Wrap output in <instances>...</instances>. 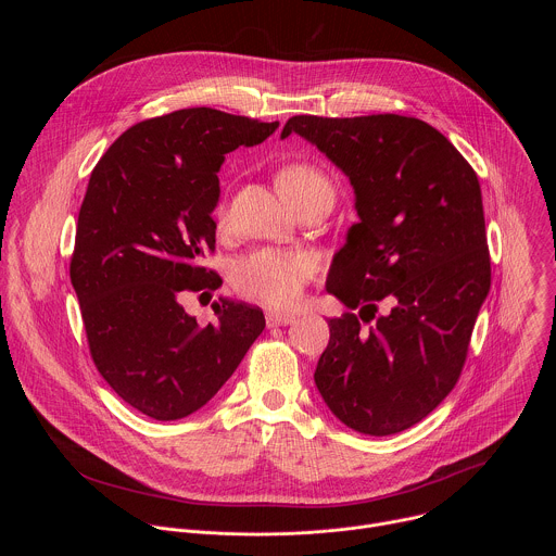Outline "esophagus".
<instances>
[{
    "label": "esophagus",
    "mask_w": 556,
    "mask_h": 556,
    "mask_svg": "<svg viewBox=\"0 0 556 556\" xmlns=\"http://www.w3.org/2000/svg\"><path fill=\"white\" fill-rule=\"evenodd\" d=\"M296 316L294 314H286V312H266V324L268 328H277V326H290L294 324Z\"/></svg>",
    "instance_id": "34e87169"
}]
</instances>
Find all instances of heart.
<instances>
[{"label":"heart","instance_id":"1","mask_svg":"<svg viewBox=\"0 0 556 556\" xmlns=\"http://www.w3.org/2000/svg\"><path fill=\"white\" fill-rule=\"evenodd\" d=\"M279 189L290 200L307 189H332L328 178L309 165H288L279 172ZM217 217L224 219V206L217 208ZM314 275V262L305 253L262 249L232 268V283L244 296L262 301L270 307H292L299 303L307 281Z\"/></svg>","mask_w":556,"mask_h":556}]
</instances>
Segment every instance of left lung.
<instances>
[{
  "label": "left lung",
  "instance_id": "1",
  "mask_svg": "<svg viewBox=\"0 0 556 556\" xmlns=\"http://www.w3.org/2000/svg\"><path fill=\"white\" fill-rule=\"evenodd\" d=\"M299 134L354 189L358 222L334 255L326 290L356 314L330 319L314 382L330 412L365 435H391L427 418L455 387L475 319L491 290L478 174L425 121L374 114L292 116Z\"/></svg>",
  "mask_w": 556,
  "mask_h": 556
}]
</instances>
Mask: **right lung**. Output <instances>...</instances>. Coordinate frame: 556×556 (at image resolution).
<instances>
[{"instance_id":"add662e5","label":"right lung","mask_w":556,"mask_h":556,"mask_svg":"<svg viewBox=\"0 0 556 556\" xmlns=\"http://www.w3.org/2000/svg\"><path fill=\"white\" fill-rule=\"evenodd\" d=\"M277 127L211 108L178 110L129 127L90 176L72 288L101 376L153 420L204 407L266 328L260 307L224 296L213 303L217 324L202 328L180 299L222 286L200 262L215 249L226 153Z\"/></svg>"}]
</instances>
